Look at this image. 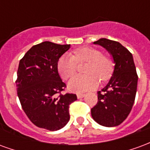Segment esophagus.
I'll return each instance as SVG.
<instances>
[{"instance_id": "esophagus-1", "label": "esophagus", "mask_w": 150, "mask_h": 150, "mask_svg": "<svg viewBox=\"0 0 150 150\" xmlns=\"http://www.w3.org/2000/svg\"><path fill=\"white\" fill-rule=\"evenodd\" d=\"M85 96V94H83V93H79L77 94V98L78 99H81V98H83Z\"/></svg>"}]
</instances>
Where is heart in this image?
<instances>
[{
  "label": "heart",
  "instance_id": "1",
  "mask_svg": "<svg viewBox=\"0 0 150 150\" xmlns=\"http://www.w3.org/2000/svg\"><path fill=\"white\" fill-rule=\"evenodd\" d=\"M77 62H88L85 75H75L69 81L68 88L72 91L81 92L96 87L99 79L104 82L113 72V62L100 50L92 47H80L70 54H62L58 62V71L63 79H68L77 70Z\"/></svg>",
  "mask_w": 150,
  "mask_h": 150
}]
</instances>
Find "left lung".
<instances>
[{"label": "left lung", "instance_id": "8db88e82", "mask_svg": "<svg viewBox=\"0 0 150 150\" xmlns=\"http://www.w3.org/2000/svg\"><path fill=\"white\" fill-rule=\"evenodd\" d=\"M94 44L110 53L115 67L108 83L97 92L98 102L91 109V116L101 125L114 127L120 125L132 110L138 76L132 54L120 43L100 38Z\"/></svg>", "mask_w": 150, "mask_h": 150}]
</instances>
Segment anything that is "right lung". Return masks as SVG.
<instances>
[{
    "instance_id": "add662e5",
    "label": "right lung",
    "mask_w": 150,
    "mask_h": 150,
    "mask_svg": "<svg viewBox=\"0 0 150 150\" xmlns=\"http://www.w3.org/2000/svg\"><path fill=\"white\" fill-rule=\"evenodd\" d=\"M70 45L43 42L33 46L20 60L16 80L21 108L34 125L50 131L62 129L70 120L69 106L77 100L66 93L58 72L59 58Z\"/></svg>"
}]
</instances>
